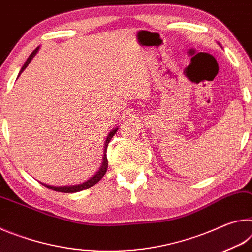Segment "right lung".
Listing matches in <instances>:
<instances>
[{
    "instance_id": "obj_1",
    "label": "right lung",
    "mask_w": 252,
    "mask_h": 252,
    "mask_svg": "<svg viewBox=\"0 0 252 252\" xmlns=\"http://www.w3.org/2000/svg\"><path fill=\"white\" fill-rule=\"evenodd\" d=\"M37 50H39V48H36L35 50L33 51V52L31 53V55H30V57L28 58V60H27V62L24 63V65L22 66V69H21V71H20V74L22 73L23 72V70L25 69V67H27L28 65H29V63H30V61H31L32 60V58L34 57V55H35V53L37 52ZM19 74V75H20ZM117 130L118 129H116V130H113L112 132H110V134L108 135V138H106V141H105V144H104V157H103V163H102V167H101V169L99 170V171L96 172V174L94 177H92L90 180H88V181H85V182H83V183H81V185H76V186H64V187H54V186H49V185H45V183H42V185H43L44 187H46V188H49V189H51V190H53V191H58V192H64V193H73V192H79V191H82V190H85V189H88V188H90V187H92V186H94L95 183H97L99 182L102 178L104 177V174H105V172H106V170H108V159H106V148H108V144H109V142L111 141V139L113 138V135L116 134V132H117Z\"/></svg>"
}]
</instances>
